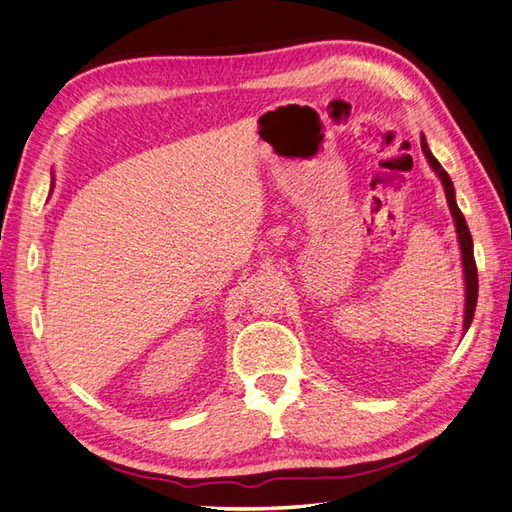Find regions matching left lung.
<instances>
[{
	"label": "left lung",
	"mask_w": 512,
	"mask_h": 512,
	"mask_svg": "<svg viewBox=\"0 0 512 512\" xmlns=\"http://www.w3.org/2000/svg\"><path fill=\"white\" fill-rule=\"evenodd\" d=\"M420 145L424 156H427L429 165L433 167V171L438 173L442 184H444V191H447V202H449V209L453 213V220H455V231H458V239H460V248H462V264H464V277H466V312H464V330H469V325L473 321V314H475V303H477V266H475V257H473V237L469 226H466V220L462 211L458 209V204H455V191H453V182L449 178V173L442 169L440 162L433 158V154L427 147V140L424 136H420Z\"/></svg>",
	"instance_id": "left-lung-1"
}]
</instances>
